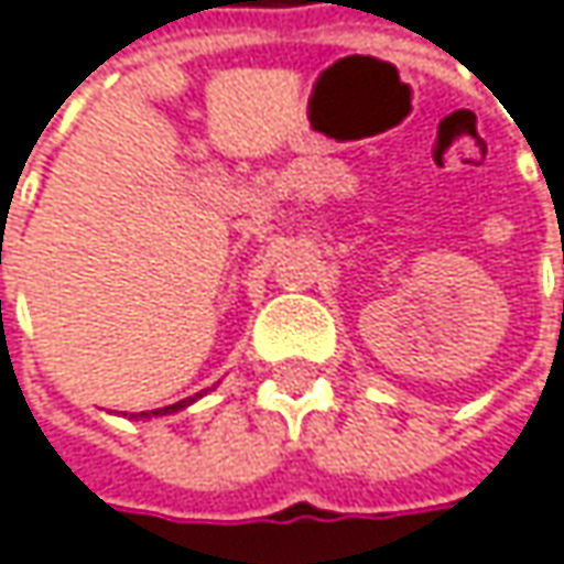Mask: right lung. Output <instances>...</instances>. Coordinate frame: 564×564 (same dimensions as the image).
<instances>
[{"label":"right lung","mask_w":564,"mask_h":564,"mask_svg":"<svg viewBox=\"0 0 564 564\" xmlns=\"http://www.w3.org/2000/svg\"><path fill=\"white\" fill-rule=\"evenodd\" d=\"M203 393H196V397H186V400H180V403H171V406H161V410H148V413H131V420H151V416H167V413H177L183 406H189L193 400H199Z\"/></svg>","instance_id":"1"}]
</instances>
